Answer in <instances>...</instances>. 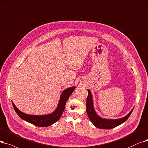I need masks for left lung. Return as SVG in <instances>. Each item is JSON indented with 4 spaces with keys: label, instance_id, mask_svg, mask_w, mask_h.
Masks as SVG:
<instances>
[{
    "label": "left lung",
    "instance_id": "obj_1",
    "mask_svg": "<svg viewBox=\"0 0 148 148\" xmlns=\"http://www.w3.org/2000/svg\"><path fill=\"white\" fill-rule=\"evenodd\" d=\"M88 95L86 99V112L90 121L92 122V124L95 127L100 128V129L110 130L119 126L127 120L134 110V108L132 109V110L129 112V114H127L125 117L121 119H106L101 118L97 114L94 110L92 95L91 91L89 89H88Z\"/></svg>",
    "mask_w": 148,
    "mask_h": 148
}]
</instances>
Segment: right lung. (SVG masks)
<instances>
[{
	"instance_id": "1",
	"label": "right lung",
	"mask_w": 148,
	"mask_h": 148,
	"mask_svg": "<svg viewBox=\"0 0 148 148\" xmlns=\"http://www.w3.org/2000/svg\"><path fill=\"white\" fill-rule=\"evenodd\" d=\"M75 87L72 86L64 90L60 95V98L59 101L58 105H57L56 110L52 113L46 114V115H29L22 112L16 107L12 101V105L13 106L15 111L17 115L22 119L26 121L33 124L34 125L40 126V127H47L51 125L54 124L56 121H58L61 117L63 112L65 110V105L66 101L68 100L69 96L74 91Z\"/></svg>"
}]
</instances>
